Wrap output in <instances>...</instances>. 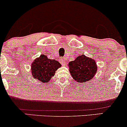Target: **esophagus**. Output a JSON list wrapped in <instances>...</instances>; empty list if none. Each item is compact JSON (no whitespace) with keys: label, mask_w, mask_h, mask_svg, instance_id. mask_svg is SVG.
<instances>
[{"label":"esophagus","mask_w":127,"mask_h":127,"mask_svg":"<svg viewBox=\"0 0 127 127\" xmlns=\"http://www.w3.org/2000/svg\"><path fill=\"white\" fill-rule=\"evenodd\" d=\"M60 63H61V64H62V65H65V64H66V62H65V60L64 59H61L60 60Z\"/></svg>","instance_id":"esophagus-1"}]
</instances>
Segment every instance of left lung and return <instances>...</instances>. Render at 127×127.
<instances>
[{"label":"left lung","mask_w":127,"mask_h":127,"mask_svg":"<svg viewBox=\"0 0 127 127\" xmlns=\"http://www.w3.org/2000/svg\"><path fill=\"white\" fill-rule=\"evenodd\" d=\"M72 78L78 83H85L95 76L97 71L96 62L93 58L83 54L76 57L68 64Z\"/></svg>","instance_id":"obj_1"}]
</instances>
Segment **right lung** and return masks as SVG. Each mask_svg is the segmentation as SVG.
I'll use <instances>...</instances> for the list:
<instances>
[{
	"label": "right lung",
	"mask_w": 127,
	"mask_h": 127,
	"mask_svg": "<svg viewBox=\"0 0 127 127\" xmlns=\"http://www.w3.org/2000/svg\"><path fill=\"white\" fill-rule=\"evenodd\" d=\"M61 66L59 62L49 59L46 55L41 54L31 64V73L36 79L42 83H48Z\"/></svg>",
	"instance_id": "right-lung-1"
}]
</instances>
